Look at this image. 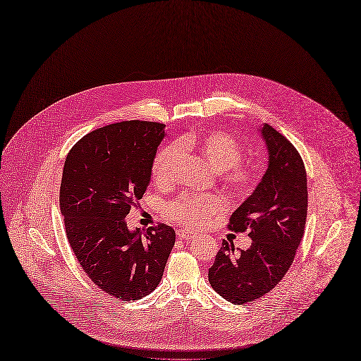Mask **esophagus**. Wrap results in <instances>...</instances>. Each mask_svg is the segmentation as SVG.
<instances>
[{
  "label": "esophagus",
  "instance_id": "1",
  "mask_svg": "<svg viewBox=\"0 0 361 361\" xmlns=\"http://www.w3.org/2000/svg\"><path fill=\"white\" fill-rule=\"evenodd\" d=\"M178 238L182 239V240H190V239H195L197 234L192 233V231H188V230H179Z\"/></svg>",
  "mask_w": 361,
  "mask_h": 361
}]
</instances>
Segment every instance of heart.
Instances as JSON below:
<instances>
[{
	"label": "heart",
	"mask_w": 361,
	"mask_h": 361,
	"mask_svg": "<svg viewBox=\"0 0 361 361\" xmlns=\"http://www.w3.org/2000/svg\"><path fill=\"white\" fill-rule=\"evenodd\" d=\"M180 149H190L200 155L209 167L222 171V183L235 195L252 188L255 173L250 166L239 164L242 149L231 135L219 131L190 133L178 142L166 145L157 152L152 163V178L157 185L167 186L175 176V164ZM226 203L218 195H183L166 207L167 216L186 227H198L221 214Z\"/></svg>",
	"instance_id": "obj_1"
}]
</instances>
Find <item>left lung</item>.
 <instances>
[{
	"mask_svg": "<svg viewBox=\"0 0 361 361\" xmlns=\"http://www.w3.org/2000/svg\"><path fill=\"white\" fill-rule=\"evenodd\" d=\"M267 149V169L257 188L234 210L230 228L246 231L252 245L234 250L222 240L209 269V282L234 305L257 300L282 281L294 261L305 233L307 179L302 157L281 133L259 127Z\"/></svg>",
	"mask_w": 361,
	"mask_h": 361,
	"instance_id": "1",
	"label": "left lung"
}]
</instances>
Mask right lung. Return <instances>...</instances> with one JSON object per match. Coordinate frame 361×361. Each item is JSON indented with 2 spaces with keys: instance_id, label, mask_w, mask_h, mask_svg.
Returning a JSON list of instances; mask_svg holds the SVG:
<instances>
[{
  "instance_id": "1",
  "label": "right lung",
  "mask_w": 361,
  "mask_h": 361,
  "mask_svg": "<svg viewBox=\"0 0 361 361\" xmlns=\"http://www.w3.org/2000/svg\"><path fill=\"white\" fill-rule=\"evenodd\" d=\"M166 126L126 121L86 134L62 170L59 204L67 239L98 288L123 302L151 294L163 278L176 233L130 230L126 216L152 176Z\"/></svg>"
}]
</instances>
